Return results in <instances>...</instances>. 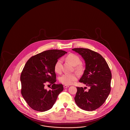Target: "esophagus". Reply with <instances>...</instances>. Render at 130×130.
Returning a JSON list of instances; mask_svg holds the SVG:
<instances>
[{
  "label": "esophagus",
  "instance_id": "1",
  "mask_svg": "<svg viewBox=\"0 0 130 130\" xmlns=\"http://www.w3.org/2000/svg\"><path fill=\"white\" fill-rule=\"evenodd\" d=\"M69 87V85H64V86H63V87H64V89H66L67 88H68Z\"/></svg>",
  "mask_w": 130,
  "mask_h": 130
}]
</instances>
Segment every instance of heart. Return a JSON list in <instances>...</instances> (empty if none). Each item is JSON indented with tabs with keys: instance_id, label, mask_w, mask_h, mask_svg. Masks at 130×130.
Instances as JSON below:
<instances>
[{
	"instance_id": "1",
	"label": "heart",
	"mask_w": 130,
	"mask_h": 130,
	"mask_svg": "<svg viewBox=\"0 0 130 130\" xmlns=\"http://www.w3.org/2000/svg\"><path fill=\"white\" fill-rule=\"evenodd\" d=\"M66 59L70 63L76 66V70L78 71H80L82 70V67L79 65L81 63V60L77 55L74 54H70L66 57ZM62 60L58 59L54 65V69L56 73H59L61 70ZM77 75L75 74H64L59 77V82L64 84L70 85L73 82L77 80Z\"/></svg>"
}]
</instances>
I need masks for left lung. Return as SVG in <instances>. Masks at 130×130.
Listing matches in <instances>:
<instances>
[{
    "label": "left lung",
    "mask_w": 130,
    "mask_h": 130,
    "mask_svg": "<svg viewBox=\"0 0 130 130\" xmlns=\"http://www.w3.org/2000/svg\"><path fill=\"white\" fill-rule=\"evenodd\" d=\"M72 50L82 56L85 62V70L79 82L90 87L88 91H85V88L77 87L75 102L83 110H95L104 103L110 93V69L106 60L97 52L84 48Z\"/></svg>",
    "instance_id": "obj_1"
}]
</instances>
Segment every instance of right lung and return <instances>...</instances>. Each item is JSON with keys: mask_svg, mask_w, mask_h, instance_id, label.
I'll return each instance as SVG.
<instances>
[{"mask_svg": "<svg viewBox=\"0 0 130 130\" xmlns=\"http://www.w3.org/2000/svg\"><path fill=\"white\" fill-rule=\"evenodd\" d=\"M67 53L58 50H47L32 56L26 63L20 75L21 94L32 109L41 112L51 109L63 91L62 84L55 83L54 67L56 61ZM48 83L52 84L48 91L44 88Z\"/></svg>", "mask_w": 130, "mask_h": 130, "instance_id": "1", "label": "right lung"}]
</instances>
